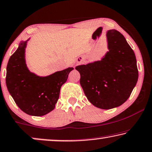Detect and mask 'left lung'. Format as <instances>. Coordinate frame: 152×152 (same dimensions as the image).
<instances>
[{
  "mask_svg": "<svg viewBox=\"0 0 152 152\" xmlns=\"http://www.w3.org/2000/svg\"><path fill=\"white\" fill-rule=\"evenodd\" d=\"M106 36L109 51L104 58L75 67L88 99L104 110L120 106L126 102L138 77L135 54L124 36L115 29L109 30Z\"/></svg>",
  "mask_w": 152,
  "mask_h": 152,
  "instance_id": "left-lung-1",
  "label": "left lung"
}]
</instances>
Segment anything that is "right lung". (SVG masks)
<instances>
[{"label": "right lung", "mask_w": 152, "mask_h": 152, "mask_svg": "<svg viewBox=\"0 0 152 152\" xmlns=\"http://www.w3.org/2000/svg\"><path fill=\"white\" fill-rule=\"evenodd\" d=\"M28 40L21 42L9 60L6 85L21 110L31 116H43L55 108L61 86L66 81L73 68H68L47 77H39L31 72L25 59Z\"/></svg>", "instance_id": "1"}]
</instances>
